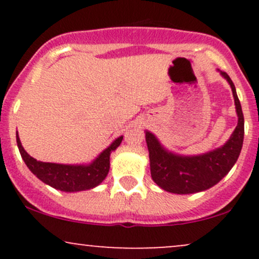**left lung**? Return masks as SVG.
Here are the masks:
<instances>
[{
	"label": "left lung",
	"instance_id": "1",
	"mask_svg": "<svg viewBox=\"0 0 259 259\" xmlns=\"http://www.w3.org/2000/svg\"><path fill=\"white\" fill-rule=\"evenodd\" d=\"M221 74L227 79L233 91L235 108L239 118L230 139L222 147L198 156H181L169 152L152 133L146 132L151 177L154 183L165 191L187 195L208 190L230 171L239 158L245 134L242 109L230 76L225 72H221Z\"/></svg>",
	"mask_w": 259,
	"mask_h": 259
}]
</instances>
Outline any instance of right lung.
I'll return each mask as SVG.
<instances>
[{
    "label": "right lung",
    "instance_id": "add662e5",
    "mask_svg": "<svg viewBox=\"0 0 259 259\" xmlns=\"http://www.w3.org/2000/svg\"><path fill=\"white\" fill-rule=\"evenodd\" d=\"M121 140L123 136L115 139L90 164H58L40 162L29 156L23 148L17 132V145L26 167L42 183L64 192L84 191L100 185L109 171V156L119 146Z\"/></svg>",
    "mask_w": 259,
    "mask_h": 259
}]
</instances>
